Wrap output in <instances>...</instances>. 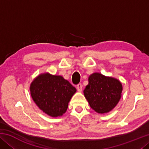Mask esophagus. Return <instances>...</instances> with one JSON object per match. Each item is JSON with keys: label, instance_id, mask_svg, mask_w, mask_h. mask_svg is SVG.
I'll use <instances>...</instances> for the list:
<instances>
[{"label": "esophagus", "instance_id": "obj_1", "mask_svg": "<svg viewBox=\"0 0 149 149\" xmlns=\"http://www.w3.org/2000/svg\"><path fill=\"white\" fill-rule=\"evenodd\" d=\"M77 89L79 92H81L82 91V88H83V86L81 84H79L77 85Z\"/></svg>", "mask_w": 149, "mask_h": 149}]
</instances>
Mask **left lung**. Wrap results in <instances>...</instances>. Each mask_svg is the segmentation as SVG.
Returning <instances> with one entry per match:
<instances>
[{
    "label": "left lung",
    "instance_id": "1",
    "mask_svg": "<svg viewBox=\"0 0 149 149\" xmlns=\"http://www.w3.org/2000/svg\"><path fill=\"white\" fill-rule=\"evenodd\" d=\"M89 84L84 91L85 98L92 109L99 114L108 113L119 102L122 85L114 77L94 73L89 77Z\"/></svg>",
    "mask_w": 149,
    "mask_h": 149
}]
</instances>
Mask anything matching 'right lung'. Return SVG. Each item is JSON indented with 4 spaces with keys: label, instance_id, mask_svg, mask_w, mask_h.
I'll return each instance as SVG.
<instances>
[{
    "label": "right lung",
    "instance_id": "obj_1",
    "mask_svg": "<svg viewBox=\"0 0 149 149\" xmlns=\"http://www.w3.org/2000/svg\"><path fill=\"white\" fill-rule=\"evenodd\" d=\"M76 89L60 75L45 73L38 75L30 85L33 100L40 109L51 117L61 116Z\"/></svg>",
    "mask_w": 149,
    "mask_h": 149
}]
</instances>
